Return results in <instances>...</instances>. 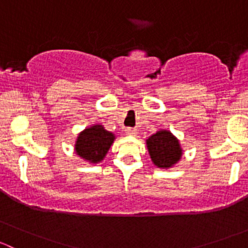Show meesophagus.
Segmentation results:
<instances>
[{
  "label": "esophagus",
  "instance_id": "1",
  "mask_svg": "<svg viewBox=\"0 0 248 248\" xmlns=\"http://www.w3.org/2000/svg\"><path fill=\"white\" fill-rule=\"evenodd\" d=\"M126 133L128 134V136H137V131L136 129H133V128H127L126 129Z\"/></svg>",
  "mask_w": 248,
  "mask_h": 248
}]
</instances>
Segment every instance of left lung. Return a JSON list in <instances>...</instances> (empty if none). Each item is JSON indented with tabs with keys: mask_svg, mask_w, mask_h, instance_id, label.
<instances>
[{
	"mask_svg": "<svg viewBox=\"0 0 248 248\" xmlns=\"http://www.w3.org/2000/svg\"><path fill=\"white\" fill-rule=\"evenodd\" d=\"M147 150L155 166L158 168H170L182 156L179 140L169 131H158L146 140Z\"/></svg>",
	"mask_w": 248,
	"mask_h": 248,
	"instance_id": "8db88e82",
	"label": "left lung"
}]
</instances>
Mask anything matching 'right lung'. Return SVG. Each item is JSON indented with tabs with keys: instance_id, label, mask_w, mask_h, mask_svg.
Returning a JSON list of instances; mask_svg holds the SVG:
<instances>
[{
	"instance_id": "right-lung-1",
	"label": "right lung",
	"mask_w": 248,
	"mask_h": 248,
	"mask_svg": "<svg viewBox=\"0 0 248 248\" xmlns=\"http://www.w3.org/2000/svg\"><path fill=\"white\" fill-rule=\"evenodd\" d=\"M114 139L111 132L106 131L102 124H96L79 134L76 142V152L91 163H98L106 157Z\"/></svg>"
}]
</instances>
